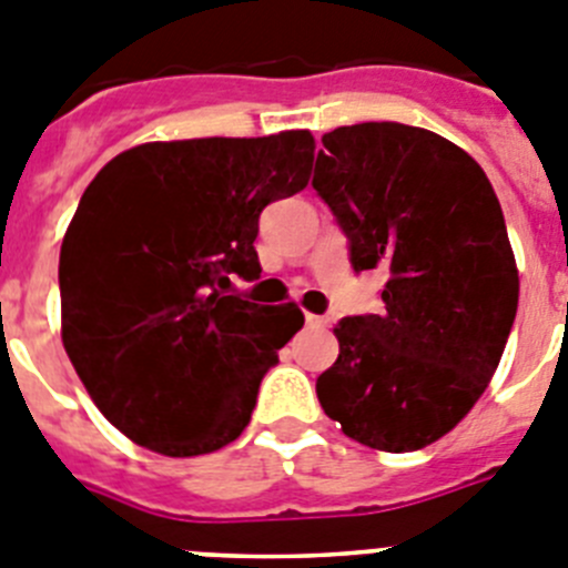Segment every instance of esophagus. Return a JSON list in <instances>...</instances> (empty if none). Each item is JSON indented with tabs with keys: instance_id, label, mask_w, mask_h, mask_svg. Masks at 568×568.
<instances>
[{
	"instance_id": "esophagus-1",
	"label": "esophagus",
	"mask_w": 568,
	"mask_h": 568,
	"mask_svg": "<svg viewBox=\"0 0 568 568\" xmlns=\"http://www.w3.org/2000/svg\"><path fill=\"white\" fill-rule=\"evenodd\" d=\"M304 321H307V327H313V329L327 327V318H324V315H313V313H307V315H304Z\"/></svg>"
}]
</instances>
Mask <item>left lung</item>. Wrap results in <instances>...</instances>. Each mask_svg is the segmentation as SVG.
<instances>
[{
  "instance_id": "left-lung-1",
  "label": "left lung",
  "mask_w": 568,
  "mask_h": 568,
  "mask_svg": "<svg viewBox=\"0 0 568 568\" xmlns=\"http://www.w3.org/2000/svg\"><path fill=\"white\" fill-rule=\"evenodd\" d=\"M313 187L349 241L353 270L389 273L381 315L335 327L338 361L315 381L344 435L384 453L444 438L498 369L518 313L504 210L480 164L398 122L324 133Z\"/></svg>"
}]
</instances>
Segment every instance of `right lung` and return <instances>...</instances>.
<instances>
[{
  "mask_svg": "<svg viewBox=\"0 0 568 568\" xmlns=\"http://www.w3.org/2000/svg\"><path fill=\"white\" fill-rule=\"evenodd\" d=\"M313 155L310 130L150 142L88 184L59 255L62 341L133 444L193 458L250 424L261 378L304 315L230 287L258 278L261 210L307 187Z\"/></svg>",
  "mask_w": 568,
  "mask_h": 568,
  "instance_id": "right-lung-1",
  "label": "right lung"
}]
</instances>
